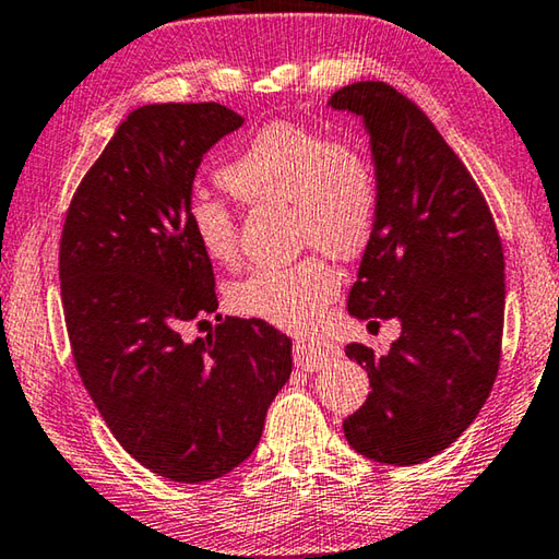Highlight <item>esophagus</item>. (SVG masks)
I'll list each match as a JSON object with an SVG mask.
<instances>
[{
    "label": "esophagus",
    "mask_w": 559,
    "mask_h": 559,
    "mask_svg": "<svg viewBox=\"0 0 559 559\" xmlns=\"http://www.w3.org/2000/svg\"><path fill=\"white\" fill-rule=\"evenodd\" d=\"M340 359V349L330 342H296V367L302 371H320Z\"/></svg>",
    "instance_id": "1"
}]
</instances>
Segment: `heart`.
Segmentation results:
<instances>
[{
    "label": "heart",
    "instance_id": "obj_1",
    "mask_svg": "<svg viewBox=\"0 0 559 559\" xmlns=\"http://www.w3.org/2000/svg\"><path fill=\"white\" fill-rule=\"evenodd\" d=\"M217 180L247 205H290L298 245L334 259L359 257L377 225L379 186L367 156L298 121H271L259 129ZM188 227L212 263H237V225L222 202L192 198ZM337 290V271L322 257H308L286 269L251 273L231 286L229 306L273 328L302 332L324 318Z\"/></svg>",
    "mask_w": 559,
    "mask_h": 559
}]
</instances>
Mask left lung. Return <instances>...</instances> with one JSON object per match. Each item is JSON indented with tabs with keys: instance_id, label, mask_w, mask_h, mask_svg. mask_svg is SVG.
I'll use <instances>...</instances> for the list:
<instances>
[{
	"instance_id": "obj_1",
	"label": "left lung",
	"mask_w": 559,
	"mask_h": 559,
	"mask_svg": "<svg viewBox=\"0 0 559 559\" xmlns=\"http://www.w3.org/2000/svg\"><path fill=\"white\" fill-rule=\"evenodd\" d=\"M328 105L364 121L379 186L349 314L377 328L373 318L401 322L389 352L347 344L371 393L342 430L373 462L420 464L469 428L499 373L501 239L469 170L399 90L367 80Z\"/></svg>"
}]
</instances>
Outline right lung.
<instances>
[{
	"label": "right lung",
	"mask_w": 559,
	"mask_h": 559,
	"mask_svg": "<svg viewBox=\"0 0 559 559\" xmlns=\"http://www.w3.org/2000/svg\"><path fill=\"white\" fill-rule=\"evenodd\" d=\"M245 119L217 103L131 111L87 170L60 237V296L80 379L136 462L170 481L225 476L257 448L290 379L293 342L216 314L215 273L188 227L202 156Z\"/></svg>",
	"instance_id": "add662e5"
}]
</instances>
